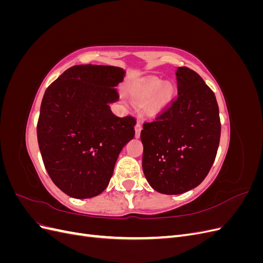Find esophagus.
<instances>
[{
    "label": "esophagus",
    "mask_w": 263,
    "mask_h": 263,
    "mask_svg": "<svg viewBox=\"0 0 263 263\" xmlns=\"http://www.w3.org/2000/svg\"><path fill=\"white\" fill-rule=\"evenodd\" d=\"M141 128H142L141 123H140V122H138V123L136 124V126H135V132H136V137H139V136H140Z\"/></svg>",
    "instance_id": "obj_1"
}]
</instances>
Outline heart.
<instances>
[{"instance_id": "obj_1", "label": "heart", "mask_w": 263, "mask_h": 263, "mask_svg": "<svg viewBox=\"0 0 263 263\" xmlns=\"http://www.w3.org/2000/svg\"><path fill=\"white\" fill-rule=\"evenodd\" d=\"M159 87H160V81L156 80V79H154V80H149L139 87L137 92L135 93V95H136V98L139 100H145L147 98H150L151 95H154ZM171 95H172V87L169 84L161 86V89L155 97L154 106H160L164 104L165 102L169 101Z\"/></svg>"}]
</instances>
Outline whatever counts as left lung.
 <instances>
[{"instance_id":"1","label":"left lung","mask_w":263,"mask_h":263,"mask_svg":"<svg viewBox=\"0 0 263 263\" xmlns=\"http://www.w3.org/2000/svg\"><path fill=\"white\" fill-rule=\"evenodd\" d=\"M176 76V99L140 133L145 177L157 192L169 195L192 190L206 178L220 138L214 92L187 67H179Z\"/></svg>"}]
</instances>
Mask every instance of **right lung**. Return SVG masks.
Returning a JSON list of instances; mask_svg holds the SVG:
<instances>
[{
  "mask_svg": "<svg viewBox=\"0 0 263 263\" xmlns=\"http://www.w3.org/2000/svg\"><path fill=\"white\" fill-rule=\"evenodd\" d=\"M125 71L80 65L66 70L44 94L37 138L45 168L62 192L74 198L101 194L124 146L135 136L136 118L118 117L109 103L119 98Z\"/></svg>",
  "mask_w": 263,
  "mask_h": 263,
  "instance_id": "1",
  "label": "right lung"
}]
</instances>
